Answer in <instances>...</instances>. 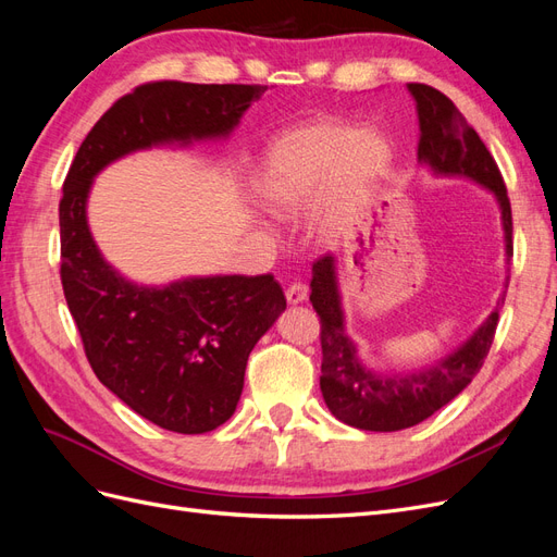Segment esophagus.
Listing matches in <instances>:
<instances>
[{"instance_id":"1","label":"esophagus","mask_w":557,"mask_h":557,"mask_svg":"<svg viewBox=\"0 0 557 557\" xmlns=\"http://www.w3.org/2000/svg\"><path fill=\"white\" fill-rule=\"evenodd\" d=\"M309 297V288L305 283H293L288 290H285V299H288V305H301Z\"/></svg>"}]
</instances>
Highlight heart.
Here are the masks:
<instances>
[{
    "instance_id": "1",
    "label": "heart",
    "mask_w": 557,
    "mask_h": 557,
    "mask_svg": "<svg viewBox=\"0 0 557 557\" xmlns=\"http://www.w3.org/2000/svg\"><path fill=\"white\" fill-rule=\"evenodd\" d=\"M391 158V144L376 129L313 121L267 146L252 174V193L274 215H295L315 198L311 234L330 244L356 218Z\"/></svg>"
}]
</instances>
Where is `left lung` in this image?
I'll list each match as a JSON object with an SVG mask.
<instances>
[{
	"label": "left lung",
	"instance_id": "obj_1",
	"mask_svg": "<svg viewBox=\"0 0 557 557\" xmlns=\"http://www.w3.org/2000/svg\"><path fill=\"white\" fill-rule=\"evenodd\" d=\"M407 88L416 99L418 111V162L428 164L436 176H462L495 195L509 264L513 256L511 205L491 150L444 92L425 83H409ZM311 305L320 315V346H323L320 393L332 416L358 430L397 432L423 423L458 397L479 374L491 350L504 299L497 301V309L462 346L430 367L404 374L372 372L360 360L358 346L346 332L334 256L320 258L313 264Z\"/></svg>",
	"mask_w": 557,
	"mask_h": 557
}]
</instances>
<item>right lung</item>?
<instances>
[{
    "instance_id": "1",
    "label": "right lung",
    "mask_w": 557,
    "mask_h": 557,
    "mask_svg": "<svg viewBox=\"0 0 557 557\" xmlns=\"http://www.w3.org/2000/svg\"><path fill=\"white\" fill-rule=\"evenodd\" d=\"M267 86H139L97 121L62 185L60 276L97 379L150 423L205 434L234 413L250 350L285 311L272 274L127 281L88 225L95 176L129 153L227 139Z\"/></svg>"
}]
</instances>
